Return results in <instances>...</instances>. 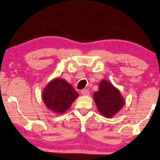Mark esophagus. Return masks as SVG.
<instances>
[{
    "instance_id": "esophagus-1",
    "label": "esophagus",
    "mask_w": 160,
    "mask_h": 160,
    "mask_svg": "<svg viewBox=\"0 0 160 160\" xmlns=\"http://www.w3.org/2000/svg\"><path fill=\"white\" fill-rule=\"evenodd\" d=\"M81 93H82L83 96H88L90 93L89 91H88V89H83V90H82V91H81Z\"/></svg>"
}]
</instances>
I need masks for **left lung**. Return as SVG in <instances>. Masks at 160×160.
<instances>
[{
    "label": "left lung",
    "mask_w": 160,
    "mask_h": 160,
    "mask_svg": "<svg viewBox=\"0 0 160 160\" xmlns=\"http://www.w3.org/2000/svg\"><path fill=\"white\" fill-rule=\"evenodd\" d=\"M93 101L102 116L111 118L122 108L125 99L118 88L106 79L98 84V91L93 93Z\"/></svg>",
    "instance_id": "left-lung-1"
}]
</instances>
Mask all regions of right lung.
Returning a JSON list of instances; mask_svg holds the SVG:
<instances>
[{
    "mask_svg": "<svg viewBox=\"0 0 160 160\" xmlns=\"http://www.w3.org/2000/svg\"><path fill=\"white\" fill-rule=\"evenodd\" d=\"M78 95L74 87L66 80L56 77L44 88L42 98L49 111L60 115L69 109Z\"/></svg>",
    "mask_w": 160,
    "mask_h": 160,
    "instance_id": "right-lung-1",
    "label": "right lung"
}]
</instances>
